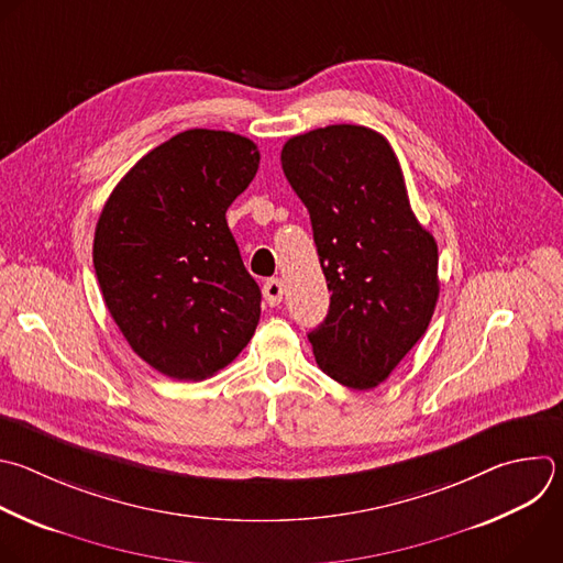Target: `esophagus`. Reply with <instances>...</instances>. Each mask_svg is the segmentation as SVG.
<instances>
[{"mask_svg": "<svg viewBox=\"0 0 563 563\" xmlns=\"http://www.w3.org/2000/svg\"><path fill=\"white\" fill-rule=\"evenodd\" d=\"M283 291H285V287H283V280H278V278H269V280L263 285V296H265V300H267L269 307L280 305Z\"/></svg>", "mask_w": 563, "mask_h": 563, "instance_id": "obj_1", "label": "esophagus"}]
</instances>
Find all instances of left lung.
<instances>
[{
  "mask_svg": "<svg viewBox=\"0 0 563 563\" xmlns=\"http://www.w3.org/2000/svg\"><path fill=\"white\" fill-rule=\"evenodd\" d=\"M283 172L305 203L331 291L309 333L318 366L366 391L424 335L440 296L438 243L409 203L389 141L364 125H327L291 136Z\"/></svg>",
  "mask_w": 563,
  "mask_h": 563,
  "instance_id": "left-lung-1",
  "label": "left lung"
}]
</instances>
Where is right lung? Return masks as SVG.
<instances>
[{
    "label": "right lung",
    "mask_w": 563,
    "mask_h": 563,
    "mask_svg": "<svg viewBox=\"0 0 563 563\" xmlns=\"http://www.w3.org/2000/svg\"><path fill=\"white\" fill-rule=\"evenodd\" d=\"M247 136L185 130L147 152L106 201L92 245L110 316L174 380H206L252 340L261 289L225 212L256 176Z\"/></svg>",
    "instance_id": "add662e5"
}]
</instances>
